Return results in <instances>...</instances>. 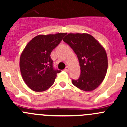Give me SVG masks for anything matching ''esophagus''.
<instances>
[{
  "mask_svg": "<svg viewBox=\"0 0 127 127\" xmlns=\"http://www.w3.org/2000/svg\"><path fill=\"white\" fill-rule=\"evenodd\" d=\"M64 70H65V72H68L69 70V67H68V66H67V67H65V69Z\"/></svg>",
  "mask_w": 127,
  "mask_h": 127,
  "instance_id": "obj_1",
  "label": "esophagus"
}]
</instances>
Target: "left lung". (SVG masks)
<instances>
[{"instance_id": "8db88e82", "label": "left lung", "mask_w": 127, "mask_h": 127, "mask_svg": "<svg viewBox=\"0 0 127 127\" xmlns=\"http://www.w3.org/2000/svg\"><path fill=\"white\" fill-rule=\"evenodd\" d=\"M63 41L70 46L79 60L80 76L72 79V84L83 91L97 88L107 73L108 62L104 48L87 33H69Z\"/></svg>"}]
</instances>
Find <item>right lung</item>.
Listing matches in <instances>:
<instances>
[{
    "instance_id": "add662e5",
    "label": "right lung",
    "mask_w": 127,
    "mask_h": 127,
    "mask_svg": "<svg viewBox=\"0 0 127 127\" xmlns=\"http://www.w3.org/2000/svg\"><path fill=\"white\" fill-rule=\"evenodd\" d=\"M65 35H37L27 44L20 57V67L23 79L31 90L43 92L54 83L61 70L54 69L50 55Z\"/></svg>"
}]
</instances>
